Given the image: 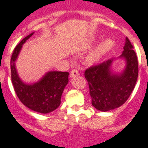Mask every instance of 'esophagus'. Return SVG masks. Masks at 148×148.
Listing matches in <instances>:
<instances>
[{"label": "esophagus", "instance_id": "obj_1", "mask_svg": "<svg viewBox=\"0 0 148 148\" xmlns=\"http://www.w3.org/2000/svg\"><path fill=\"white\" fill-rule=\"evenodd\" d=\"M79 75V71L77 70V69H73L70 72V77L72 78V77H75V76H78Z\"/></svg>", "mask_w": 148, "mask_h": 148}]
</instances>
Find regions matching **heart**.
I'll use <instances>...</instances> for the list:
<instances>
[{"label": "heart", "instance_id": "obj_1", "mask_svg": "<svg viewBox=\"0 0 148 148\" xmlns=\"http://www.w3.org/2000/svg\"><path fill=\"white\" fill-rule=\"evenodd\" d=\"M113 46H114V42L112 40H111V39L103 40L102 42L96 47V49L90 54L88 60L92 62L98 60L102 56H105L107 53H108L112 50Z\"/></svg>", "mask_w": 148, "mask_h": 148}]
</instances>
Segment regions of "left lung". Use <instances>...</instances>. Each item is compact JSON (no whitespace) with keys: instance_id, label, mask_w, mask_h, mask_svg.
Here are the masks:
<instances>
[{"instance_id":"obj_1","label":"left lung","mask_w":148,"mask_h":148,"mask_svg":"<svg viewBox=\"0 0 148 148\" xmlns=\"http://www.w3.org/2000/svg\"><path fill=\"white\" fill-rule=\"evenodd\" d=\"M128 38L120 57L126 60V69L119 75L112 74L110 67L113 59L91 66L84 72L88 80L92 104L97 110L108 112L123 105L135 88L138 73V59Z\"/></svg>"}]
</instances>
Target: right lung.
Here are the masks:
<instances>
[{
  "label": "right lung",
  "mask_w": 148,
  "mask_h": 148,
  "mask_svg": "<svg viewBox=\"0 0 148 148\" xmlns=\"http://www.w3.org/2000/svg\"><path fill=\"white\" fill-rule=\"evenodd\" d=\"M27 36L13 50L10 61L11 78L14 91L21 102L29 109L40 113L51 112L60 104L63 91L69 82V73L67 72H49L39 82L25 84L19 78L15 68V61L22 45L32 36Z\"/></svg>",
  "instance_id": "1"
}]
</instances>
